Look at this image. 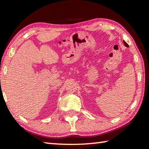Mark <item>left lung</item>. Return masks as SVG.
Instances as JSON below:
<instances>
[{"label": "left lung", "instance_id": "1", "mask_svg": "<svg viewBox=\"0 0 149 149\" xmlns=\"http://www.w3.org/2000/svg\"><path fill=\"white\" fill-rule=\"evenodd\" d=\"M123 43H124V45H125V47H129V45H127V42H126L125 41H123Z\"/></svg>", "mask_w": 149, "mask_h": 149}]
</instances>
